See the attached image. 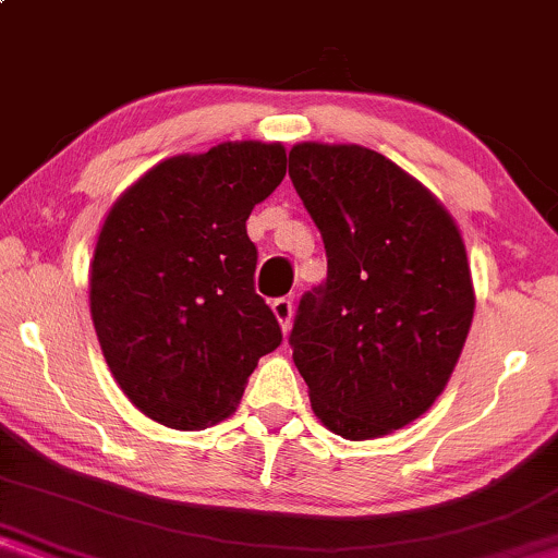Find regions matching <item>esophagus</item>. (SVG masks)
<instances>
[{
	"label": "esophagus",
	"instance_id": "1",
	"mask_svg": "<svg viewBox=\"0 0 558 558\" xmlns=\"http://www.w3.org/2000/svg\"><path fill=\"white\" fill-rule=\"evenodd\" d=\"M272 314H275V319H278L280 329L288 331V329H291V322H293V301L291 299H275L272 301Z\"/></svg>",
	"mask_w": 558,
	"mask_h": 558
}]
</instances>
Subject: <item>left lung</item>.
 I'll return each mask as SVG.
<instances>
[{
  "instance_id": "8db88e82",
  "label": "left lung",
  "mask_w": 558,
  "mask_h": 558,
  "mask_svg": "<svg viewBox=\"0 0 558 558\" xmlns=\"http://www.w3.org/2000/svg\"><path fill=\"white\" fill-rule=\"evenodd\" d=\"M288 157L327 250V283L295 314L293 363L324 427L384 437L435 404L461 357L476 306L466 244L448 208L384 154L301 141Z\"/></svg>"
}]
</instances>
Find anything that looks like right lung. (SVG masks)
I'll return each mask as SVG.
<instances>
[{"instance_id":"right-lung-1","label":"right lung","mask_w":558,"mask_h":558,"mask_svg":"<svg viewBox=\"0 0 558 558\" xmlns=\"http://www.w3.org/2000/svg\"><path fill=\"white\" fill-rule=\"evenodd\" d=\"M286 178L280 141L178 154L125 187L89 265V314L131 404L172 429L236 412L278 319L255 293L246 218Z\"/></svg>"}]
</instances>
